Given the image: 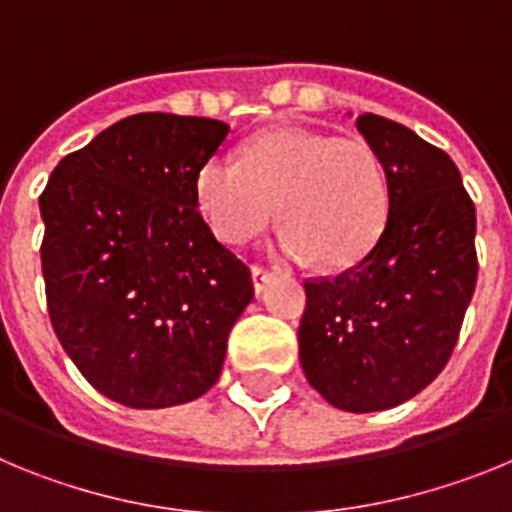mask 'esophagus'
<instances>
[{
    "instance_id": "obj_1",
    "label": "esophagus",
    "mask_w": 512,
    "mask_h": 512,
    "mask_svg": "<svg viewBox=\"0 0 512 512\" xmlns=\"http://www.w3.org/2000/svg\"><path fill=\"white\" fill-rule=\"evenodd\" d=\"M271 277H274V271L266 269V266H259V264H253L251 266V279H253V292L256 295H261L266 289V284L271 282Z\"/></svg>"
}]
</instances>
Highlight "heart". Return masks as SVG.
Masks as SVG:
<instances>
[{
    "label": "heart",
    "mask_w": 512,
    "mask_h": 512,
    "mask_svg": "<svg viewBox=\"0 0 512 512\" xmlns=\"http://www.w3.org/2000/svg\"><path fill=\"white\" fill-rule=\"evenodd\" d=\"M202 210L223 241H253L282 215V251L328 269L354 266L382 235L390 212L387 171L364 138L274 128L197 174Z\"/></svg>",
    "instance_id": "1"
}]
</instances>
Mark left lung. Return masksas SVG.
<instances>
[{"label": "left lung", "instance_id": "1", "mask_svg": "<svg viewBox=\"0 0 512 512\" xmlns=\"http://www.w3.org/2000/svg\"><path fill=\"white\" fill-rule=\"evenodd\" d=\"M356 128L387 171V223L359 264L307 279L297 341L325 402L377 413L425 390L459 341L477 284V212L441 148L372 112Z\"/></svg>", "mask_w": 512, "mask_h": 512}]
</instances>
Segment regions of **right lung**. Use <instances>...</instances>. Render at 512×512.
<instances>
[{"mask_svg": "<svg viewBox=\"0 0 512 512\" xmlns=\"http://www.w3.org/2000/svg\"><path fill=\"white\" fill-rule=\"evenodd\" d=\"M230 125L143 112L58 161L40 194L45 302L94 390L138 410L220 377L251 271L205 223L197 174Z\"/></svg>", "mask_w": 512, "mask_h": 512, "instance_id": "1", "label": "right lung"}]
</instances>
